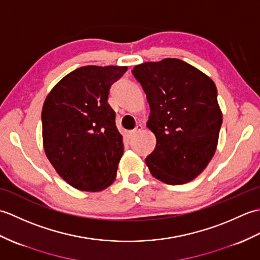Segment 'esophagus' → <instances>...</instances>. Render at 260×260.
<instances>
[{
    "label": "esophagus",
    "mask_w": 260,
    "mask_h": 260,
    "mask_svg": "<svg viewBox=\"0 0 260 260\" xmlns=\"http://www.w3.org/2000/svg\"><path fill=\"white\" fill-rule=\"evenodd\" d=\"M142 129H143V126H142V125H137L133 131H131V132H129V136H131V139H133V137H135L137 134L140 133V132H141Z\"/></svg>",
    "instance_id": "esophagus-1"
}]
</instances>
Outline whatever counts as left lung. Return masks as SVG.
I'll list each match as a JSON object with an SVG mask.
<instances>
[{
  "label": "left lung",
  "mask_w": 260,
  "mask_h": 260,
  "mask_svg": "<svg viewBox=\"0 0 260 260\" xmlns=\"http://www.w3.org/2000/svg\"><path fill=\"white\" fill-rule=\"evenodd\" d=\"M132 73L146 93V126L156 137L145 159L151 174L171 185L196 179L214 155L222 124L214 82L175 58L137 64Z\"/></svg>",
  "instance_id": "8db88e82"
}]
</instances>
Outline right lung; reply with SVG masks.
Segmentation results:
<instances>
[{
	"instance_id": "1",
	"label": "right lung",
	"mask_w": 260,
	"mask_h": 260,
	"mask_svg": "<svg viewBox=\"0 0 260 260\" xmlns=\"http://www.w3.org/2000/svg\"><path fill=\"white\" fill-rule=\"evenodd\" d=\"M126 70L118 66L80 67L63 77L43 104L46 155L76 189L102 191L116 178L124 144L107 101L110 86Z\"/></svg>"
}]
</instances>
